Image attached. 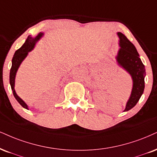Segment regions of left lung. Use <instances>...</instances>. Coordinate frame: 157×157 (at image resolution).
Wrapping results in <instances>:
<instances>
[{
	"label": "left lung",
	"mask_w": 157,
	"mask_h": 157,
	"mask_svg": "<svg viewBox=\"0 0 157 157\" xmlns=\"http://www.w3.org/2000/svg\"><path fill=\"white\" fill-rule=\"evenodd\" d=\"M117 34L119 37V45L121 46L117 57V62L131 75L133 81L132 93L124 110V111H127L136 105L144 93L146 69L139 57L140 56L135 46L121 33H118Z\"/></svg>",
	"instance_id": "8db88e82"
}]
</instances>
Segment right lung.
<instances>
[{
  "label": "right lung",
  "mask_w": 157,
  "mask_h": 157,
  "mask_svg": "<svg viewBox=\"0 0 157 157\" xmlns=\"http://www.w3.org/2000/svg\"><path fill=\"white\" fill-rule=\"evenodd\" d=\"M42 36H43V33H40L38 34L35 38H33L28 36V38H27V40H25V44H23V45L21 46L19 49H17V51L15 52L14 55H13V57L12 58V65H11V67L10 70V76H9V81H10L11 87V90L13 91V96H14V98H16V100L18 101L19 103L20 104L23 108H26V109H28L27 104L25 103V102L23 101V100L21 99L18 95H17L16 92H15L14 90L15 76H16L17 71V70H18L21 63H22L23 59L27 57L28 52H30L33 49L35 44H36V42L40 39Z\"/></svg>",
  "instance_id": "add662e5"
}]
</instances>
